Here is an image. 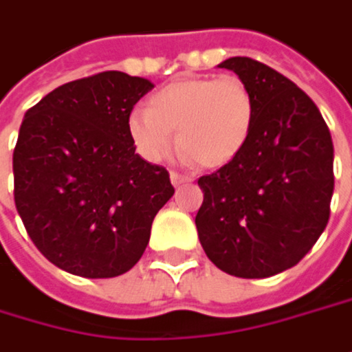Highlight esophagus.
<instances>
[{
    "instance_id": "esophagus-1",
    "label": "esophagus",
    "mask_w": 352,
    "mask_h": 352,
    "mask_svg": "<svg viewBox=\"0 0 352 352\" xmlns=\"http://www.w3.org/2000/svg\"><path fill=\"white\" fill-rule=\"evenodd\" d=\"M193 179L189 175H181V173H177V171H171V183L175 185V187H181V185H185V183H191Z\"/></svg>"
}]
</instances>
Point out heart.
<instances>
[{
  "label": "heart",
  "instance_id": "b5f03b06",
  "mask_svg": "<svg viewBox=\"0 0 352 352\" xmlns=\"http://www.w3.org/2000/svg\"><path fill=\"white\" fill-rule=\"evenodd\" d=\"M257 117L251 89L235 75L187 77L159 89L129 117L127 129L139 155L163 161L175 139L187 159L201 167H223L247 147Z\"/></svg>",
  "mask_w": 352,
  "mask_h": 352
}]
</instances>
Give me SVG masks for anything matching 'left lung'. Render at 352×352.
I'll return each mask as SVG.
<instances>
[{"label":"left lung","mask_w":352,"mask_h":352,"mask_svg":"<svg viewBox=\"0 0 352 352\" xmlns=\"http://www.w3.org/2000/svg\"><path fill=\"white\" fill-rule=\"evenodd\" d=\"M219 67L247 83L257 117L243 153L197 181L199 241L221 271L265 279L295 267L329 223L333 139L313 99L285 75L251 57Z\"/></svg>","instance_id":"obj_1"}]
</instances>
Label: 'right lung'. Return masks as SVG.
I'll use <instances>...</instances> for the list:
<instances>
[{"instance_id":"obj_1","label":"right lung","mask_w":352,"mask_h":352,"mask_svg":"<svg viewBox=\"0 0 352 352\" xmlns=\"http://www.w3.org/2000/svg\"><path fill=\"white\" fill-rule=\"evenodd\" d=\"M151 89L143 77L95 73L53 89L23 117L13 151L15 207L41 255L72 275L127 273L175 193L165 167L135 153L127 129Z\"/></svg>"}]
</instances>
